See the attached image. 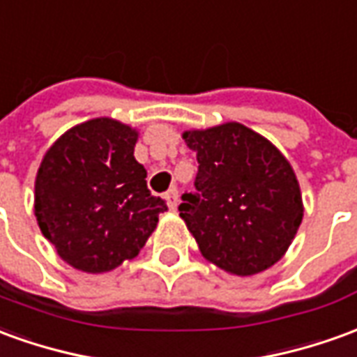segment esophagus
<instances>
[{
	"label": "esophagus",
	"mask_w": 357,
	"mask_h": 357,
	"mask_svg": "<svg viewBox=\"0 0 357 357\" xmlns=\"http://www.w3.org/2000/svg\"><path fill=\"white\" fill-rule=\"evenodd\" d=\"M165 199H167V206L169 209H176V204H178V190L176 188H171V190L165 194Z\"/></svg>",
	"instance_id": "34e87169"
}]
</instances>
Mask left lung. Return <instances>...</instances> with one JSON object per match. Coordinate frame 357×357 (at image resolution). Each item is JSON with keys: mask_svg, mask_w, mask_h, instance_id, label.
<instances>
[{"mask_svg": "<svg viewBox=\"0 0 357 357\" xmlns=\"http://www.w3.org/2000/svg\"><path fill=\"white\" fill-rule=\"evenodd\" d=\"M198 158L194 192L181 217L202 255L223 271L250 277L287 254L304 217L300 184L288 159L240 123L186 130Z\"/></svg>", "mask_w": 357, "mask_h": 357, "instance_id": "left-lung-1", "label": "left lung"}]
</instances>
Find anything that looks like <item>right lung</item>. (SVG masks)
<instances>
[{
    "label": "right lung",
    "mask_w": 357,
    "mask_h": 357,
    "mask_svg": "<svg viewBox=\"0 0 357 357\" xmlns=\"http://www.w3.org/2000/svg\"><path fill=\"white\" fill-rule=\"evenodd\" d=\"M136 140L132 126L98 117L59 136L40 163L38 227L78 271L105 273L136 257L167 209L148 190Z\"/></svg>",
    "instance_id": "right-lung-1"
}]
</instances>
